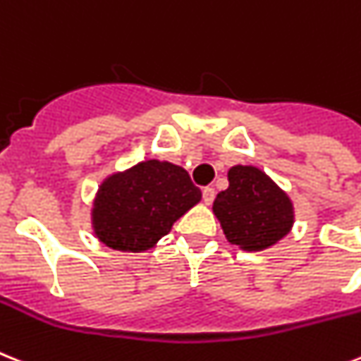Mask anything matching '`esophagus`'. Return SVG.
I'll return each mask as SVG.
<instances>
[{"label":"esophagus","instance_id":"1","mask_svg":"<svg viewBox=\"0 0 361 361\" xmlns=\"http://www.w3.org/2000/svg\"><path fill=\"white\" fill-rule=\"evenodd\" d=\"M202 198H204V204H206V206H211L213 200H215V189H213V187H206V189L202 190Z\"/></svg>","mask_w":361,"mask_h":361}]
</instances>
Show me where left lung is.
Instances as JSON below:
<instances>
[{
	"label": "left lung",
	"mask_w": 361,
	"mask_h": 361,
	"mask_svg": "<svg viewBox=\"0 0 361 361\" xmlns=\"http://www.w3.org/2000/svg\"><path fill=\"white\" fill-rule=\"evenodd\" d=\"M226 190L213 202L228 241L259 252L276 245L293 226V204L274 181L256 166H231Z\"/></svg>",
	"instance_id": "left-lung-1"
}]
</instances>
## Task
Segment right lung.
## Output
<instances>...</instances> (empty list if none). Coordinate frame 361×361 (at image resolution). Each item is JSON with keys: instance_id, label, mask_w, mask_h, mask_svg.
Segmentation results:
<instances>
[{"instance_id": "1", "label": "right lung", "mask_w": 361, "mask_h": 361, "mask_svg": "<svg viewBox=\"0 0 361 361\" xmlns=\"http://www.w3.org/2000/svg\"><path fill=\"white\" fill-rule=\"evenodd\" d=\"M202 198L185 169L169 161H142L99 185L92 228L113 250H148Z\"/></svg>"}]
</instances>
